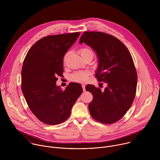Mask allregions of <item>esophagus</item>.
Masks as SVG:
<instances>
[{
  "mask_svg": "<svg viewBox=\"0 0 160 160\" xmlns=\"http://www.w3.org/2000/svg\"><path fill=\"white\" fill-rule=\"evenodd\" d=\"M82 87L83 90V91H85V85H84V84H82Z\"/></svg>",
  "mask_w": 160,
  "mask_h": 160,
  "instance_id": "obj_1",
  "label": "esophagus"
}]
</instances>
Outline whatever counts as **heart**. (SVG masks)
Wrapping results in <instances>:
<instances>
[{
  "instance_id": "b5f03b06",
  "label": "heart",
  "mask_w": 160,
  "mask_h": 160,
  "mask_svg": "<svg viewBox=\"0 0 160 160\" xmlns=\"http://www.w3.org/2000/svg\"><path fill=\"white\" fill-rule=\"evenodd\" d=\"M80 53L81 56L82 57L88 53H93V52L89 48H84L80 50ZM89 75H90V72L88 70L79 71V72H76L73 73L70 76V78L72 81H73L75 82H85L88 80V77Z\"/></svg>"
}]
</instances>
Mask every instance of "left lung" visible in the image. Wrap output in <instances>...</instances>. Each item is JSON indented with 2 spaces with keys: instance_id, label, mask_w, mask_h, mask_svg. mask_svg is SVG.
<instances>
[{
  "instance_id": "left-lung-1",
  "label": "left lung",
  "mask_w": 160,
  "mask_h": 160,
  "mask_svg": "<svg viewBox=\"0 0 160 160\" xmlns=\"http://www.w3.org/2000/svg\"><path fill=\"white\" fill-rule=\"evenodd\" d=\"M84 42L98 55L96 77L107 83L103 92L93 85L85 89L93 95L88 109L94 119L111 124L120 120L130 109L135 97L138 75L132 56L118 38L100 32H85L80 43Z\"/></svg>"
}]
</instances>
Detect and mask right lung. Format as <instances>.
Returning <instances> with one entry per match:
<instances>
[{
	"instance_id": "obj_1",
	"label": "right lung",
	"mask_w": 160,
	"mask_h": 160,
	"mask_svg": "<svg viewBox=\"0 0 160 160\" xmlns=\"http://www.w3.org/2000/svg\"><path fill=\"white\" fill-rule=\"evenodd\" d=\"M80 32L45 37L28 51L21 70V90L33 115L48 125H58L69 118L82 93L80 83L72 82L64 90L56 85L62 75L63 58Z\"/></svg>"
}]
</instances>
